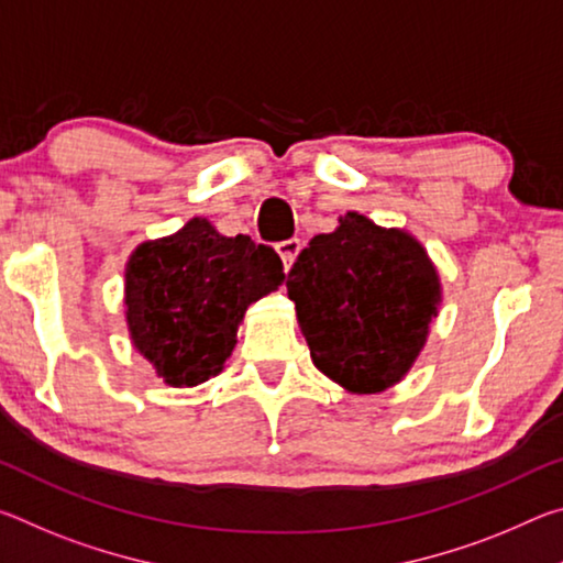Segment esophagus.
<instances>
[{
	"label": "esophagus",
	"mask_w": 563,
	"mask_h": 563,
	"mask_svg": "<svg viewBox=\"0 0 563 563\" xmlns=\"http://www.w3.org/2000/svg\"><path fill=\"white\" fill-rule=\"evenodd\" d=\"M300 247H302V245H300L298 238H288V241H283V243L275 245V251H278L280 261H283L285 273H288V271L292 268V263H295V258H298Z\"/></svg>",
	"instance_id": "obj_1"
}]
</instances>
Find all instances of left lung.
<instances>
[{"label": "left lung", "mask_w": 563, "mask_h": 563, "mask_svg": "<svg viewBox=\"0 0 563 563\" xmlns=\"http://www.w3.org/2000/svg\"><path fill=\"white\" fill-rule=\"evenodd\" d=\"M285 285L316 367L357 395L409 373L442 302L422 243L355 211L302 247Z\"/></svg>", "instance_id": "left-lung-1"}]
</instances>
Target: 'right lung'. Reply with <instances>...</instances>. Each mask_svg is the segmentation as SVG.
I'll use <instances>...</instances> for the list:
<instances>
[{"mask_svg":"<svg viewBox=\"0 0 563 563\" xmlns=\"http://www.w3.org/2000/svg\"><path fill=\"white\" fill-rule=\"evenodd\" d=\"M278 253L247 235L228 238L206 218L141 243L126 263L131 342L170 387L221 373L247 305L278 290Z\"/></svg>","mask_w":563,"mask_h":563,"instance_id":"add662e5","label":"right lung"}]
</instances>
